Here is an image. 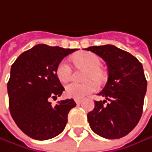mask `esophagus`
Returning <instances> with one entry per match:
<instances>
[{
	"mask_svg": "<svg viewBox=\"0 0 152 152\" xmlns=\"http://www.w3.org/2000/svg\"><path fill=\"white\" fill-rule=\"evenodd\" d=\"M82 101H83V100H82V99H80V98H76V99H75V102H76L77 104H81V103H82Z\"/></svg>",
	"mask_w": 152,
	"mask_h": 152,
	"instance_id": "34e87169",
	"label": "esophagus"
}]
</instances>
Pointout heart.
<instances>
[{"instance_id": "heart-1", "label": "heart", "mask_w": 152, "mask_h": 152, "mask_svg": "<svg viewBox=\"0 0 152 152\" xmlns=\"http://www.w3.org/2000/svg\"><path fill=\"white\" fill-rule=\"evenodd\" d=\"M73 62L77 66H83L88 69L86 79L94 78L95 80L101 81L103 79V72L100 69L101 60L99 56L91 52H79L73 56ZM56 75L59 80L65 83L68 82L72 76L71 66L66 62L62 61L59 63L56 69ZM97 89V83L94 80H89L84 83L73 82L69 83L66 88L65 92L68 96L72 98H83L89 94L95 92Z\"/></svg>"}]
</instances>
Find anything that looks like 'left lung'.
<instances>
[{
    "label": "left lung",
    "instance_id": "obj_1",
    "mask_svg": "<svg viewBox=\"0 0 152 152\" xmlns=\"http://www.w3.org/2000/svg\"><path fill=\"white\" fill-rule=\"evenodd\" d=\"M85 49L104 59L109 73L106 85L98 93L105 100L95 101L94 110L87 115L90 128L104 138L123 137L137 126L143 113L147 89L143 65L130 53L113 45Z\"/></svg>",
    "mask_w": 152,
    "mask_h": 152
}]
</instances>
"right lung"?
I'll list each match as a JSON object with an SVG mask.
<instances>
[{
    "label": "right lung",
    "mask_w": 152,
    "mask_h": 152,
    "mask_svg": "<svg viewBox=\"0 0 152 152\" xmlns=\"http://www.w3.org/2000/svg\"><path fill=\"white\" fill-rule=\"evenodd\" d=\"M77 48L38 44L23 52L11 66L7 83L9 111L17 126L35 140L53 138L62 132L69 110L76 105L73 99L58 101L64 90L56 75L59 63Z\"/></svg>",
    "instance_id": "obj_1"
}]
</instances>
